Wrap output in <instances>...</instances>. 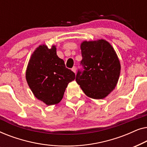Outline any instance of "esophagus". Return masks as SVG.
<instances>
[{"label": "esophagus", "instance_id": "esophagus-1", "mask_svg": "<svg viewBox=\"0 0 147 147\" xmlns=\"http://www.w3.org/2000/svg\"><path fill=\"white\" fill-rule=\"evenodd\" d=\"M71 70H72V71H74V73H76V67H73L71 68Z\"/></svg>", "mask_w": 147, "mask_h": 147}]
</instances>
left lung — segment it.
Returning a JSON list of instances; mask_svg holds the SVG:
<instances>
[{
  "label": "left lung",
  "mask_w": 147,
  "mask_h": 147,
  "mask_svg": "<svg viewBox=\"0 0 147 147\" xmlns=\"http://www.w3.org/2000/svg\"><path fill=\"white\" fill-rule=\"evenodd\" d=\"M84 70H78L76 82L88 97L103 99L115 88L120 63L112 46L104 39L81 43Z\"/></svg>",
  "instance_id": "obj_1"
}]
</instances>
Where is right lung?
Wrapping results in <instances>:
<instances>
[{"instance_id":"add662e5","label":"right lung","mask_w":147,"mask_h":147,"mask_svg":"<svg viewBox=\"0 0 147 147\" xmlns=\"http://www.w3.org/2000/svg\"><path fill=\"white\" fill-rule=\"evenodd\" d=\"M75 78V74L57 55L55 45L51 49L39 45L31 55L26 70V80L34 96L48 106L61 101L68 84Z\"/></svg>"}]
</instances>
